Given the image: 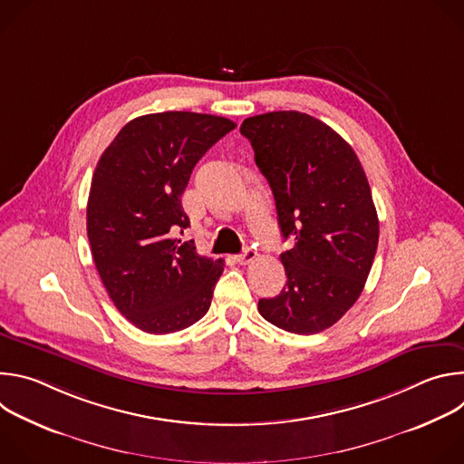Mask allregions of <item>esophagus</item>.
<instances>
[{"instance_id":"1","label":"esophagus","mask_w":464,"mask_h":464,"mask_svg":"<svg viewBox=\"0 0 464 464\" xmlns=\"http://www.w3.org/2000/svg\"><path fill=\"white\" fill-rule=\"evenodd\" d=\"M237 262L238 264H249V262H253L255 258H256V251L253 249V247H246L242 253H238L237 256Z\"/></svg>"}]
</instances>
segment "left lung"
<instances>
[{"label": "left lung", "instance_id": "1", "mask_svg": "<svg viewBox=\"0 0 464 464\" xmlns=\"http://www.w3.org/2000/svg\"><path fill=\"white\" fill-rule=\"evenodd\" d=\"M240 134L268 179L285 240L283 292L260 299L258 312L294 334L333 326L356 303L378 247V215L353 147L301 111L247 117Z\"/></svg>", "mask_w": 464, "mask_h": 464}]
</instances>
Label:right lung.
I'll return each instance as SVG.
<instances>
[{
    "label": "right lung",
    "mask_w": 464,
    "mask_h": 464,
    "mask_svg": "<svg viewBox=\"0 0 464 464\" xmlns=\"http://www.w3.org/2000/svg\"><path fill=\"white\" fill-rule=\"evenodd\" d=\"M235 126L194 111L141 115L97 163L88 198L93 262L117 310L143 333H178L211 306L224 260L176 235L190 226L181 196L194 165Z\"/></svg>",
    "instance_id": "1"
}]
</instances>
